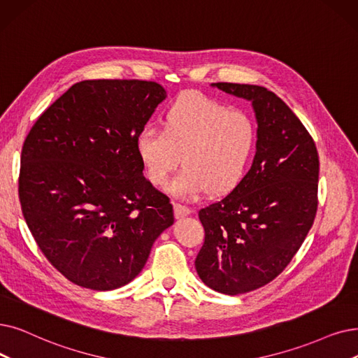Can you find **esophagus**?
<instances>
[{
    "label": "esophagus",
    "mask_w": 358,
    "mask_h": 358,
    "mask_svg": "<svg viewBox=\"0 0 358 358\" xmlns=\"http://www.w3.org/2000/svg\"><path fill=\"white\" fill-rule=\"evenodd\" d=\"M190 213H192L190 208L180 205V203H174V215L177 220H181V217H184V216H189Z\"/></svg>",
    "instance_id": "obj_1"
}]
</instances>
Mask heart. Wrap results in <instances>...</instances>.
<instances>
[{
	"mask_svg": "<svg viewBox=\"0 0 358 358\" xmlns=\"http://www.w3.org/2000/svg\"><path fill=\"white\" fill-rule=\"evenodd\" d=\"M164 126H146L136 138L138 159L152 184L162 185L180 161L184 168L168 184V192L181 199L206 192L227 194L243 181L257 143L250 115L187 93L168 108Z\"/></svg>",
	"mask_w": 358,
	"mask_h": 358,
	"instance_id": "1",
	"label": "heart"
}]
</instances>
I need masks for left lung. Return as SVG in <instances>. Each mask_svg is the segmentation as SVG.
<instances>
[{
  "mask_svg": "<svg viewBox=\"0 0 358 358\" xmlns=\"http://www.w3.org/2000/svg\"><path fill=\"white\" fill-rule=\"evenodd\" d=\"M252 102L257 143L252 168L222 200L200 209L205 243L194 266L209 288L238 295L281 273L299 252L317 210L319 155L288 105L256 85L212 83Z\"/></svg>",
  "mask_w": 358,
  "mask_h": 358,
  "instance_id": "obj_1",
  "label": "left lung"
}]
</instances>
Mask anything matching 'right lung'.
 I'll return each instance as SVG.
<instances>
[{
  "mask_svg": "<svg viewBox=\"0 0 358 358\" xmlns=\"http://www.w3.org/2000/svg\"><path fill=\"white\" fill-rule=\"evenodd\" d=\"M165 98L155 82H79L26 137L19 177L26 224L76 285L129 284L174 224L173 205L145 178L136 150L137 134Z\"/></svg>",
  "mask_w": 358,
  "mask_h": 358,
  "instance_id": "add662e5",
  "label": "right lung"
}]
</instances>
